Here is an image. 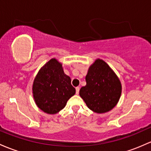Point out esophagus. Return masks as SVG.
I'll list each match as a JSON object with an SVG mask.
<instances>
[{"mask_svg":"<svg viewBox=\"0 0 151 151\" xmlns=\"http://www.w3.org/2000/svg\"><path fill=\"white\" fill-rule=\"evenodd\" d=\"M79 93H80V87H77L76 88V93L79 94Z\"/></svg>","mask_w":151,"mask_h":151,"instance_id":"obj_1","label":"esophagus"}]
</instances>
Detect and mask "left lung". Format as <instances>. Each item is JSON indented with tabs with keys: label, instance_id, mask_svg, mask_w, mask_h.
Listing matches in <instances>:
<instances>
[{
	"label": "left lung",
	"instance_id": "1",
	"mask_svg": "<svg viewBox=\"0 0 151 151\" xmlns=\"http://www.w3.org/2000/svg\"><path fill=\"white\" fill-rule=\"evenodd\" d=\"M85 80L80 96L90 110L103 114L115 107L122 94V84L107 63L96 59L89 67Z\"/></svg>",
	"mask_w": 151,
	"mask_h": 151
}]
</instances>
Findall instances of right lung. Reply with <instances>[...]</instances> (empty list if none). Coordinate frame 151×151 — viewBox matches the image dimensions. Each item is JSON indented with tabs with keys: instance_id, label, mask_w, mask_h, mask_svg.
<instances>
[{
	"instance_id": "obj_1",
	"label": "right lung",
	"mask_w": 151,
	"mask_h": 151,
	"mask_svg": "<svg viewBox=\"0 0 151 151\" xmlns=\"http://www.w3.org/2000/svg\"><path fill=\"white\" fill-rule=\"evenodd\" d=\"M75 93L70 77L65 74L62 64L55 58H51L40 69L33 82L35 102L40 109L49 114L62 110Z\"/></svg>"
}]
</instances>
